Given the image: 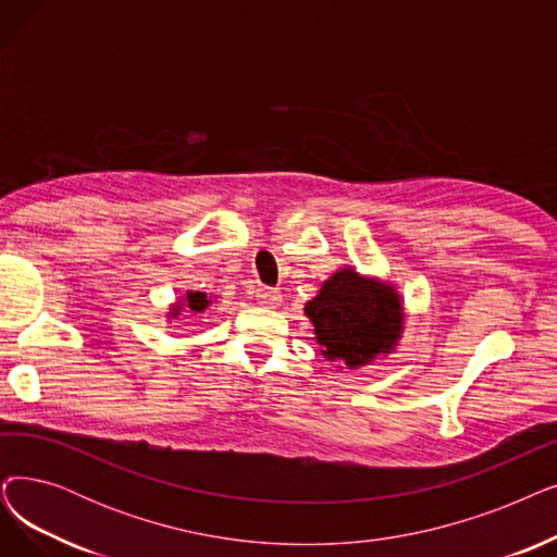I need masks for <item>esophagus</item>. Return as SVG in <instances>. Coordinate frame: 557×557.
Returning a JSON list of instances; mask_svg holds the SVG:
<instances>
[{
    "label": "esophagus",
    "instance_id": "34e87169",
    "mask_svg": "<svg viewBox=\"0 0 557 557\" xmlns=\"http://www.w3.org/2000/svg\"><path fill=\"white\" fill-rule=\"evenodd\" d=\"M255 298L263 307H277L282 302V294L275 292V288H269V286H257Z\"/></svg>",
    "mask_w": 557,
    "mask_h": 557
}]
</instances>
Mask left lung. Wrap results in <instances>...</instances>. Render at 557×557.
<instances>
[{"mask_svg":"<svg viewBox=\"0 0 557 557\" xmlns=\"http://www.w3.org/2000/svg\"><path fill=\"white\" fill-rule=\"evenodd\" d=\"M323 357L336 369L367 367L392 352L405 325L403 300L392 284L361 277L352 269L336 271L319 296L305 305Z\"/></svg>","mask_w":557,"mask_h":557,"instance_id":"1","label":"left lung"}]
</instances>
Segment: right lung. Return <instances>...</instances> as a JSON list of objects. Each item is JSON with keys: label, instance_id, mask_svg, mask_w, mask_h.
I'll use <instances>...</instances> for the list:
<instances>
[{"label": "right lung", "instance_id": "1", "mask_svg": "<svg viewBox=\"0 0 557 557\" xmlns=\"http://www.w3.org/2000/svg\"><path fill=\"white\" fill-rule=\"evenodd\" d=\"M209 298H207V294H202V292H188L186 294V298H184V302H177L173 309H171V317L175 319L177 317V313L184 309V307H188L190 311H205L207 307H209Z\"/></svg>", "mask_w": 557, "mask_h": 557}]
</instances>
